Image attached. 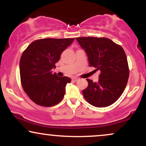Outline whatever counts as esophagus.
I'll return each instance as SVG.
<instances>
[{
    "label": "esophagus",
    "instance_id": "1",
    "mask_svg": "<svg viewBox=\"0 0 146 146\" xmlns=\"http://www.w3.org/2000/svg\"><path fill=\"white\" fill-rule=\"evenodd\" d=\"M78 80V78H72V81L73 82H77Z\"/></svg>",
    "mask_w": 146,
    "mask_h": 146
}]
</instances>
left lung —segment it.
Masks as SVG:
<instances>
[{
  "mask_svg": "<svg viewBox=\"0 0 146 146\" xmlns=\"http://www.w3.org/2000/svg\"><path fill=\"white\" fill-rule=\"evenodd\" d=\"M86 51L89 66L101 71L98 82L86 79L88 85L82 90L85 100L93 106L106 107L120 98L129 77L126 55L120 45L106 38H76Z\"/></svg>",
  "mask_w": 146,
  "mask_h": 146,
  "instance_id": "8db88e82",
  "label": "left lung"
}]
</instances>
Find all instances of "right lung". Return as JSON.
<instances>
[{
	"label": "right lung",
	"mask_w": 146,
	"mask_h": 146,
	"mask_svg": "<svg viewBox=\"0 0 146 146\" xmlns=\"http://www.w3.org/2000/svg\"><path fill=\"white\" fill-rule=\"evenodd\" d=\"M75 38H44L31 42L23 51L20 60L22 86L36 104L51 107L58 104L65 94L68 77H58L52 68L60 59L62 53Z\"/></svg>",
	"instance_id": "1"
}]
</instances>
